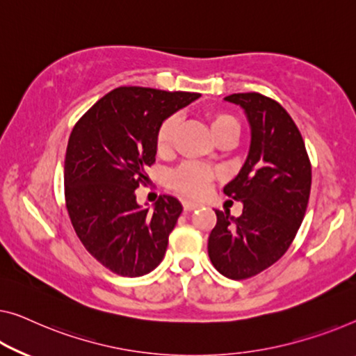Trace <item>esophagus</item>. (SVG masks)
I'll return each instance as SVG.
<instances>
[{
  "instance_id": "34e87169",
  "label": "esophagus",
  "mask_w": 356,
  "mask_h": 356,
  "mask_svg": "<svg viewBox=\"0 0 356 356\" xmlns=\"http://www.w3.org/2000/svg\"><path fill=\"white\" fill-rule=\"evenodd\" d=\"M184 209L185 211H193V209H196V208H200V203H196V201H184Z\"/></svg>"
}]
</instances>
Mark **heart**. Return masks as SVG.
Returning <instances> with one entry per match:
<instances>
[{
	"label": "heart",
	"instance_id": "b5f03b06",
	"mask_svg": "<svg viewBox=\"0 0 356 356\" xmlns=\"http://www.w3.org/2000/svg\"><path fill=\"white\" fill-rule=\"evenodd\" d=\"M208 120L211 134L214 139L219 142L225 137H233L236 139L238 136V121L233 118L232 115L225 113V111H211L206 115ZM177 132V118L176 116H169L163 121L158 127L155 136V148L160 156H168L172 152L174 139H176ZM216 177V172L206 166H200V164L187 163L182 164L176 171L171 172L169 176V185L185 196H203L208 192L212 179Z\"/></svg>",
	"mask_w": 356,
	"mask_h": 356
}]
</instances>
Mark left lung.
Wrapping results in <instances>:
<instances>
[{"label": "left lung", "mask_w": 356, "mask_h": 356, "mask_svg": "<svg viewBox=\"0 0 356 356\" xmlns=\"http://www.w3.org/2000/svg\"><path fill=\"white\" fill-rule=\"evenodd\" d=\"M224 100L245 110L251 145L238 176L224 187L227 196L241 201L243 214L216 209L208 254L224 277L245 280L288 251L309 204L312 166L299 129L278 102L257 92Z\"/></svg>", "instance_id": "8db88e82"}]
</instances>
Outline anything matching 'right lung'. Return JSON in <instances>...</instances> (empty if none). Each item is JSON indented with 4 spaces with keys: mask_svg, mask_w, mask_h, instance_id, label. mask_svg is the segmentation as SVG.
Listing matches in <instances>:
<instances>
[{
    "mask_svg": "<svg viewBox=\"0 0 356 356\" xmlns=\"http://www.w3.org/2000/svg\"><path fill=\"white\" fill-rule=\"evenodd\" d=\"M200 97L152 88H116L73 127L67 145L65 203L79 241L121 277H144L161 264L182 204L163 195L142 208L136 188L155 163L160 124Z\"/></svg>",
    "mask_w": 356,
    "mask_h": 356,
    "instance_id": "1",
    "label": "right lung"
}]
</instances>
